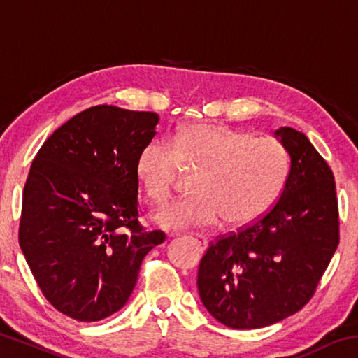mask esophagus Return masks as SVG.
I'll return each instance as SVG.
<instances>
[{
    "label": "esophagus",
    "mask_w": 358,
    "mask_h": 358,
    "mask_svg": "<svg viewBox=\"0 0 358 358\" xmlns=\"http://www.w3.org/2000/svg\"><path fill=\"white\" fill-rule=\"evenodd\" d=\"M194 240H196L197 243H199V246L203 248V250H205V248H207V245H208V240L205 238V237H202V235H194Z\"/></svg>",
    "instance_id": "1"
}]
</instances>
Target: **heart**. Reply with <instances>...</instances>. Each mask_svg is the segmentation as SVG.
<instances>
[{"instance_id": "heart-1", "label": "heart", "mask_w": 358, "mask_h": 358, "mask_svg": "<svg viewBox=\"0 0 358 358\" xmlns=\"http://www.w3.org/2000/svg\"><path fill=\"white\" fill-rule=\"evenodd\" d=\"M181 166L199 169L194 196L159 210L166 229L246 226L270 210L289 172V155L273 137H256L221 124L196 123L175 132L172 142L151 141L141 150L136 173L153 203L166 202Z\"/></svg>"}]
</instances>
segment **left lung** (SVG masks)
Instances as JSON below:
<instances>
[{"instance_id":"1","label":"left lung","mask_w":358,"mask_h":358,"mask_svg":"<svg viewBox=\"0 0 358 358\" xmlns=\"http://www.w3.org/2000/svg\"><path fill=\"white\" fill-rule=\"evenodd\" d=\"M290 156L280 199L251 224L220 235L199 265L197 287L217 322L252 330L311 300L339 243L335 177L303 132L280 128Z\"/></svg>"}]
</instances>
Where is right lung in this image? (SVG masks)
Instances as JSON below:
<instances>
[{"instance_id": "1", "label": "right lung", "mask_w": 358, "mask_h": 358, "mask_svg": "<svg viewBox=\"0 0 358 358\" xmlns=\"http://www.w3.org/2000/svg\"><path fill=\"white\" fill-rule=\"evenodd\" d=\"M155 112L94 106L42 145L23 189L19 243L48 303L80 322L124 306L142 260L166 240L138 211L136 162Z\"/></svg>"}]
</instances>
